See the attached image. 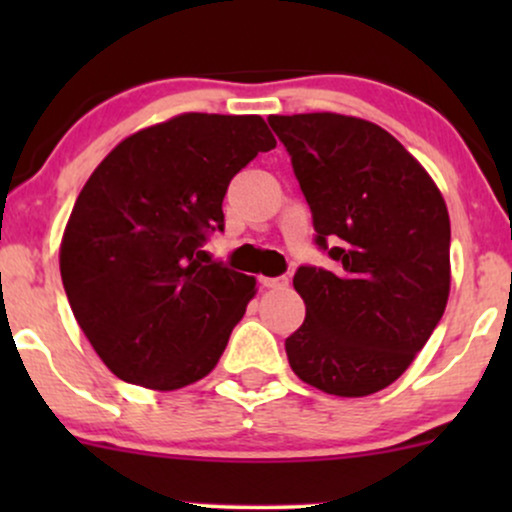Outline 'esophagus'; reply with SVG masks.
<instances>
[{
  "mask_svg": "<svg viewBox=\"0 0 512 512\" xmlns=\"http://www.w3.org/2000/svg\"><path fill=\"white\" fill-rule=\"evenodd\" d=\"M260 284L264 289H284V286L289 284V279H286V276H262Z\"/></svg>",
  "mask_w": 512,
  "mask_h": 512,
  "instance_id": "1",
  "label": "esophagus"
}]
</instances>
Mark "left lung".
I'll list each match as a JSON object with an SVG mask.
<instances>
[{"label": "left lung", "mask_w": 512, "mask_h": 512, "mask_svg": "<svg viewBox=\"0 0 512 512\" xmlns=\"http://www.w3.org/2000/svg\"><path fill=\"white\" fill-rule=\"evenodd\" d=\"M313 214L315 245L337 267L296 269L305 320L286 339L303 383L366 397L424 349L450 293V216L436 182L373 122L272 115Z\"/></svg>", "instance_id": "obj_1"}]
</instances>
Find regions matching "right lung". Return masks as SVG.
Returning <instances> with one entry per match:
<instances>
[{"label": "right lung", "mask_w": 512, "mask_h": 512, "mask_svg": "<svg viewBox=\"0 0 512 512\" xmlns=\"http://www.w3.org/2000/svg\"><path fill=\"white\" fill-rule=\"evenodd\" d=\"M276 146L260 115L187 113L120 142L76 197L60 272L120 380L178 390L214 370L255 279L211 262L228 182Z\"/></svg>", "instance_id": "1"}]
</instances>
